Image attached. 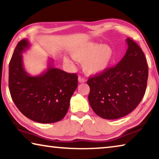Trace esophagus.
Here are the masks:
<instances>
[{"label":"esophagus","instance_id":"obj_1","mask_svg":"<svg viewBox=\"0 0 159 159\" xmlns=\"http://www.w3.org/2000/svg\"><path fill=\"white\" fill-rule=\"evenodd\" d=\"M78 80H79V83H84L86 81V80L84 79V78L79 76V79H78Z\"/></svg>","mask_w":159,"mask_h":159}]
</instances>
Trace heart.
I'll return each instance as SVG.
<instances>
[{
  "instance_id": "1",
  "label": "heart",
  "mask_w": 159,
  "mask_h": 159,
  "mask_svg": "<svg viewBox=\"0 0 159 159\" xmlns=\"http://www.w3.org/2000/svg\"><path fill=\"white\" fill-rule=\"evenodd\" d=\"M71 55L74 60L82 61V66L85 73L98 74L108 68L114 59V51L109 44H99L88 41L75 46L71 50ZM64 61L72 64L68 57H64Z\"/></svg>"
}]
</instances>
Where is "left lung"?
Instances as JSON below:
<instances>
[{
	"instance_id": "1",
	"label": "left lung",
	"mask_w": 159,
	"mask_h": 159,
	"mask_svg": "<svg viewBox=\"0 0 159 159\" xmlns=\"http://www.w3.org/2000/svg\"><path fill=\"white\" fill-rule=\"evenodd\" d=\"M124 57L112 68L90 77L88 100L97 115L117 119L133 111L146 91L148 66L143 51L130 38Z\"/></svg>"
}]
</instances>
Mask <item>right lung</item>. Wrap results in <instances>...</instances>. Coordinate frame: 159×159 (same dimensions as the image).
<instances>
[{"instance_id":"right-lung-1","label":"right lung","mask_w":159,"mask_h":159,"mask_svg":"<svg viewBox=\"0 0 159 159\" xmlns=\"http://www.w3.org/2000/svg\"><path fill=\"white\" fill-rule=\"evenodd\" d=\"M29 47L27 39L18 43L9 64V90L16 107L26 117L40 123L57 122L65 116L70 99L78 85L76 74L55 68L34 76L25 71L22 54Z\"/></svg>"}]
</instances>
